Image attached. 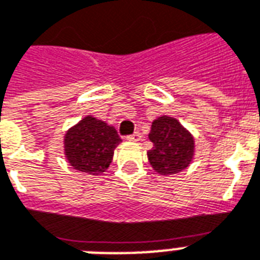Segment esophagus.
Listing matches in <instances>:
<instances>
[{"instance_id":"esophagus-1","label":"esophagus","mask_w":260,"mask_h":260,"mask_svg":"<svg viewBox=\"0 0 260 260\" xmlns=\"http://www.w3.org/2000/svg\"><path fill=\"white\" fill-rule=\"evenodd\" d=\"M142 139V135H140V132H135V134L129 135V136H126V140L128 142H139Z\"/></svg>"}]
</instances>
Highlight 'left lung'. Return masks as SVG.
<instances>
[{
	"label": "left lung",
	"mask_w": 260,
	"mask_h": 260,
	"mask_svg": "<svg viewBox=\"0 0 260 260\" xmlns=\"http://www.w3.org/2000/svg\"><path fill=\"white\" fill-rule=\"evenodd\" d=\"M148 139L152 142L148 161L156 173L170 176L189 166L195 150L193 136L176 118L158 117L152 121Z\"/></svg>",
	"instance_id": "1"
}]
</instances>
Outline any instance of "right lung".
<instances>
[{"instance_id": "1", "label": "right lung", "mask_w": 260, "mask_h": 260, "mask_svg": "<svg viewBox=\"0 0 260 260\" xmlns=\"http://www.w3.org/2000/svg\"><path fill=\"white\" fill-rule=\"evenodd\" d=\"M120 142L121 138L113 126L87 116L65 134V156L73 169L96 176L112 164Z\"/></svg>"}]
</instances>
